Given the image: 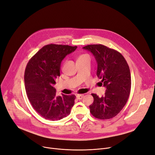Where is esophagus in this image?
<instances>
[{
    "instance_id": "34e87169",
    "label": "esophagus",
    "mask_w": 155,
    "mask_h": 155,
    "mask_svg": "<svg viewBox=\"0 0 155 155\" xmlns=\"http://www.w3.org/2000/svg\"><path fill=\"white\" fill-rule=\"evenodd\" d=\"M84 94H77V98L78 99H82L84 97Z\"/></svg>"
}]
</instances>
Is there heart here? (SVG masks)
I'll list each match as a JSON object with an SVG mask.
<instances>
[{
  "label": "heart",
  "mask_w": 155,
  "mask_h": 155,
  "mask_svg": "<svg viewBox=\"0 0 155 155\" xmlns=\"http://www.w3.org/2000/svg\"><path fill=\"white\" fill-rule=\"evenodd\" d=\"M85 56H86V55H85V54L80 55V56H78V58H83V57H85Z\"/></svg>",
  "instance_id": "b5f03b06"
}]
</instances>
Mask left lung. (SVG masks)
<instances>
[{
    "mask_svg": "<svg viewBox=\"0 0 155 155\" xmlns=\"http://www.w3.org/2000/svg\"><path fill=\"white\" fill-rule=\"evenodd\" d=\"M90 51L97 64V76L106 88L99 97L92 94L94 102L90 112L98 119H110L117 115L129 99L131 88L129 66L124 57L113 49L101 44L88 45L83 48Z\"/></svg>",
    "mask_w": 155,
    "mask_h": 155,
    "instance_id": "left-lung-1",
    "label": "left lung"
}]
</instances>
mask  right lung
Returning <instances> with one entry per match:
<instances>
[{
  "instance_id": "right-lung-1",
  "label": "right lung",
  "mask_w": 155,
  "mask_h": 155,
  "mask_svg": "<svg viewBox=\"0 0 155 155\" xmlns=\"http://www.w3.org/2000/svg\"><path fill=\"white\" fill-rule=\"evenodd\" d=\"M77 46L49 44L33 56L26 65L25 85L28 98L34 110L47 120H59L70 115L75 96H57L53 85L60 76L63 59Z\"/></svg>"
}]
</instances>
